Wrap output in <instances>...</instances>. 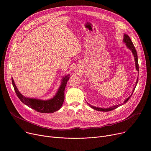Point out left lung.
<instances>
[{"label":"left lung","mask_w":151,"mask_h":151,"mask_svg":"<svg viewBox=\"0 0 151 151\" xmlns=\"http://www.w3.org/2000/svg\"><path fill=\"white\" fill-rule=\"evenodd\" d=\"M124 40V42L125 43L127 47L129 49H130V50L132 51V53H133V56H134V61H135L136 68H137V70H138V71H139V65H138V55H137V51H136V50H135V47H134V45H133V43H132V40H131V39L130 38V37H129L127 35L124 34V40ZM138 78H137V82H136L135 87H134V88L133 90V92H132V95H131V96H130L129 98L127 99L124 101V102L123 103V104H122L114 105V106H111V107L108 108H98V107H96V106H93L91 105L90 104L89 105V104H88V105H89L92 108H93V109L97 110V111H112V110H113V109L117 108V107L121 106L122 105H124V104H125L126 102H127V101H128V100L130 99V98L132 97V94H133V92H134V89H135V88H136L137 84V83H138Z\"/></svg>","instance_id":"obj_1"}]
</instances>
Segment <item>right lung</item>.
Returning a JSON list of instances; mask_svg holds the SVG:
<instances>
[{
    "label": "right lung",
    "mask_w": 151,
    "mask_h": 151,
    "mask_svg": "<svg viewBox=\"0 0 151 151\" xmlns=\"http://www.w3.org/2000/svg\"><path fill=\"white\" fill-rule=\"evenodd\" d=\"M69 78V75L63 78L61 85L56 94L55 95V96L52 99L47 100L29 99L23 96L18 90L17 86H16L14 83L13 78H12V81L16 93H17L18 97L24 104L26 105L27 106L34 109V110L40 113H52L59 110L63 104V102L64 101L65 98V88Z\"/></svg>",
    "instance_id": "right-lung-1"
}]
</instances>
